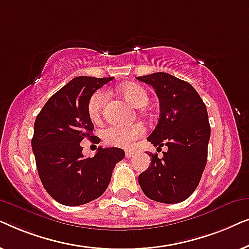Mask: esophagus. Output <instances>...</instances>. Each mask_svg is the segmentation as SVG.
<instances>
[{"label":"esophagus","instance_id":"1","mask_svg":"<svg viewBox=\"0 0 249 249\" xmlns=\"http://www.w3.org/2000/svg\"><path fill=\"white\" fill-rule=\"evenodd\" d=\"M134 155H135L134 151H125V158H127V159H130Z\"/></svg>","mask_w":249,"mask_h":249}]
</instances>
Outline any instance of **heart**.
I'll return each instance as SVG.
<instances>
[{"instance_id": "heart-1", "label": "heart", "mask_w": 249, "mask_h": 249, "mask_svg": "<svg viewBox=\"0 0 249 249\" xmlns=\"http://www.w3.org/2000/svg\"><path fill=\"white\" fill-rule=\"evenodd\" d=\"M119 93L125 101H128L134 107H142L148 102V93L144 87L135 83H128L119 87ZM105 103V93L97 90L91 95L88 102V115L90 120H100ZM145 129L142 124L134 125H110L103 131V138L108 145L128 147L144 134Z\"/></svg>"}]
</instances>
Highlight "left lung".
<instances>
[{
    "label": "left lung",
    "mask_w": 249,
    "mask_h": 249,
    "mask_svg": "<svg viewBox=\"0 0 249 249\" xmlns=\"http://www.w3.org/2000/svg\"><path fill=\"white\" fill-rule=\"evenodd\" d=\"M137 79L151 85L160 101L159 124L147 141L158 149L168 146L162 159L149 154L151 165L139 175V186L155 202H183L197 188L206 165L211 135L206 105L192 85L170 73Z\"/></svg>",
    "instance_id": "8db88e82"
}]
</instances>
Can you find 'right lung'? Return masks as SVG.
Listing matches in <instances>:
<instances>
[{
  "instance_id": "right-lung-1",
  "label": "right lung",
  "mask_w": 249,
  "mask_h": 249,
  "mask_svg": "<svg viewBox=\"0 0 249 249\" xmlns=\"http://www.w3.org/2000/svg\"><path fill=\"white\" fill-rule=\"evenodd\" d=\"M112 78L80 76L49 98L36 117L32 139L37 171L44 188L62 205L78 206L107 190L115 164L124 158L118 147L97 148L85 158L80 142L94 137L88 115L89 98Z\"/></svg>"
}]
</instances>
